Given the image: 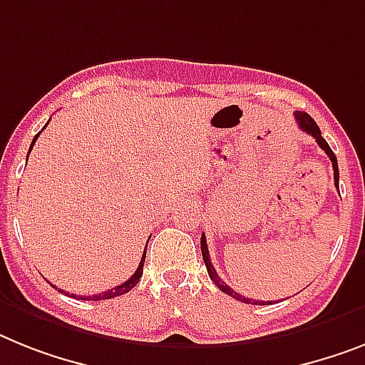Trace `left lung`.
<instances>
[{
    "label": "left lung",
    "instance_id": "1",
    "mask_svg": "<svg viewBox=\"0 0 365 365\" xmlns=\"http://www.w3.org/2000/svg\"><path fill=\"white\" fill-rule=\"evenodd\" d=\"M294 119H297L298 126H300V130H304L306 134H312L313 138H315V141L319 143V147H321V149H323L324 153L328 155V158H330V162H332V168H334V182H336V188L339 190L338 158H336L334 150L330 149V145L327 143V140H324L323 135H321V128L317 126V123L313 121L312 117H309L306 111H297V113H294ZM201 254H203V261H205V267H207V272H209L210 279L215 282L216 287H218L220 291H224L225 294H230V297L237 298V300H240V302H244V304H263L264 306V302H259V300H252V298L242 297V294H239L237 291H233V289L225 284V282H222V278H220L218 274H216V269L212 267V263H210V255H209V248H207V239H205V235H201ZM267 304H272V300H269Z\"/></svg>",
    "mask_w": 365,
    "mask_h": 365
}]
</instances>
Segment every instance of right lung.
<instances>
[{
    "instance_id": "obj_1",
    "label": "right lung",
    "mask_w": 365,
    "mask_h": 365,
    "mask_svg": "<svg viewBox=\"0 0 365 365\" xmlns=\"http://www.w3.org/2000/svg\"><path fill=\"white\" fill-rule=\"evenodd\" d=\"M44 128H46V126H44ZM44 128H42V130H44ZM38 135H41V132H38V134L35 135V138H33L31 147H29V150L33 149V145H35V141H37ZM145 252H147V244H145V250H143V255H141V261H140V264H138V269H135V272L132 274L130 278L126 279V282H123L121 285H117V287H113V289H108V291H104V293L93 294V297H76V294H72V297L78 298V300H106V298H115V297H119V294L128 293V291H130L132 287H135V285L140 284V278H141V276H143V263H145ZM59 291H61V289H59ZM61 293H63V291H61Z\"/></svg>"
}]
</instances>
